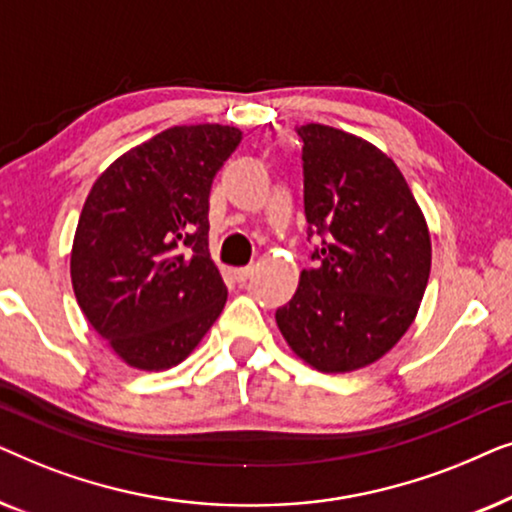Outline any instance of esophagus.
<instances>
[{"mask_svg": "<svg viewBox=\"0 0 512 512\" xmlns=\"http://www.w3.org/2000/svg\"><path fill=\"white\" fill-rule=\"evenodd\" d=\"M254 265H247V268H237V270H233V277L237 279V282H247V279L254 275Z\"/></svg>", "mask_w": 512, "mask_h": 512, "instance_id": "obj_1", "label": "esophagus"}]
</instances>
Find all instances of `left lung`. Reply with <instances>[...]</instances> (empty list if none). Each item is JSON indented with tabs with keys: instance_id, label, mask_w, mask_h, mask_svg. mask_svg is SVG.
Returning <instances> with one entry per match:
<instances>
[{
	"instance_id": "1",
	"label": "left lung",
	"mask_w": 512,
	"mask_h": 512,
	"mask_svg": "<svg viewBox=\"0 0 512 512\" xmlns=\"http://www.w3.org/2000/svg\"><path fill=\"white\" fill-rule=\"evenodd\" d=\"M296 132L312 265L275 317L300 359L349 373L387 354L415 319L431 272L429 228L380 149L319 123Z\"/></svg>"
}]
</instances>
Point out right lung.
I'll list each match as a JSON object with an SVG mask.
<instances>
[{
	"label": "right lung",
	"mask_w": 512,
	"mask_h": 512,
	"mask_svg": "<svg viewBox=\"0 0 512 512\" xmlns=\"http://www.w3.org/2000/svg\"><path fill=\"white\" fill-rule=\"evenodd\" d=\"M230 125H181L123 153L90 188L72 284L90 326L128 366L165 370L226 305L209 256V191L240 144Z\"/></svg>",
	"instance_id": "right-lung-1"
}]
</instances>
